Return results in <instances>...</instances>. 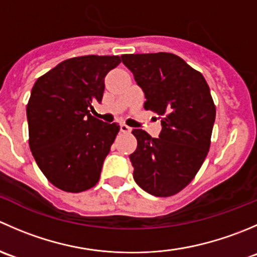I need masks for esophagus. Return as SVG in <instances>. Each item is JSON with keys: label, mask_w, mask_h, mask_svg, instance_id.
Masks as SVG:
<instances>
[{"label": "esophagus", "mask_w": 257, "mask_h": 257, "mask_svg": "<svg viewBox=\"0 0 257 257\" xmlns=\"http://www.w3.org/2000/svg\"><path fill=\"white\" fill-rule=\"evenodd\" d=\"M120 132H123V133H131L132 132V128L131 126H128L126 124H120Z\"/></svg>", "instance_id": "esophagus-1"}]
</instances>
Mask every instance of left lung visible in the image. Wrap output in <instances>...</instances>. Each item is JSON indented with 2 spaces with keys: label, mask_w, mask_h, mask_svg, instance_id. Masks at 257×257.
Wrapping results in <instances>:
<instances>
[{
  "label": "left lung",
  "mask_w": 257,
  "mask_h": 257,
  "mask_svg": "<svg viewBox=\"0 0 257 257\" xmlns=\"http://www.w3.org/2000/svg\"><path fill=\"white\" fill-rule=\"evenodd\" d=\"M124 66L143 89L145 109L162 118L159 138L133 129L138 145L129 155L133 178L147 193L170 196L199 172L210 148L215 110L200 72L173 53L123 54Z\"/></svg>",
  "instance_id": "8db88e82"
}]
</instances>
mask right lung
Instances as JSON below:
<instances>
[{"label":"right lung","mask_w":257,"mask_h":257,"mask_svg":"<svg viewBox=\"0 0 257 257\" xmlns=\"http://www.w3.org/2000/svg\"><path fill=\"white\" fill-rule=\"evenodd\" d=\"M118 56L69 58L36 80L27 104L30 148L41 172L58 189L80 193L98 183L119 132L90 114Z\"/></svg>","instance_id":"right-lung-1"}]
</instances>
